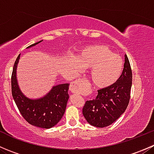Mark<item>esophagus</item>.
I'll use <instances>...</instances> for the list:
<instances>
[{"instance_id": "34e87169", "label": "esophagus", "mask_w": 154, "mask_h": 154, "mask_svg": "<svg viewBox=\"0 0 154 154\" xmlns=\"http://www.w3.org/2000/svg\"><path fill=\"white\" fill-rule=\"evenodd\" d=\"M83 83H84V81L82 79H78L77 80H74V81H73L71 83L70 91L73 93H79L81 91L82 88H83Z\"/></svg>"}]
</instances>
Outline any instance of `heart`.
I'll return each mask as SVG.
<instances>
[{"instance_id": "heart-1", "label": "heart", "mask_w": 154, "mask_h": 154, "mask_svg": "<svg viewBox=\"0 0 154 154\" xmlns=\"http://www.w3.org/2000/svg\"><path fill=\"white\" fill-rule=\"evenodd\" d=\"M74 62V68H90V79L97 88H103L114 84L122 74L124 63L122 57L106 46L95 45L83 48Z\"/></svg>"}]
</instances>
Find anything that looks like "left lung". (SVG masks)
I'll return each instance as SVG.
<instances>
[{"instance_id": "1", "label": "left lung", "mask_w": 154, "mask_h": 154, "mask_svg": "<svg viewBox=\"0 0 154 154\" xmlns=\"http://www.w3.org/2000/svg\"><path fill=\"white\" fill-rule=\"evenodd\" d=\"M125 57L124 69L119 80L110 86L98 90L95 99L85 103L83 115L89 125L97 127L112 125L128 106L133 77L128 57Z\"/></svg>"}]
</instances>
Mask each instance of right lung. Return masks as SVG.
<instances>
[{"label": "right lung", "mask_w": 154, "mask_h": 154, "mask_svg": "<svg viewBox=\"0 0 154 154\" xmlns=\"http://www.w3.org/2000/svg\"><path fill=\"white\" fill-rule=\"evenodd\" d=\"M42 41L34 43L27 48L35 46ZM20 55L15 60L11 77L12 97L21 116L29 124L41 128H51L61 120L66 111L69 98L68 93L69 83L54 86L41 98L34 100L28 98L21 92L17 82L16 68Z\"/></svg>", "instance_id": "1"}]
</instances>
